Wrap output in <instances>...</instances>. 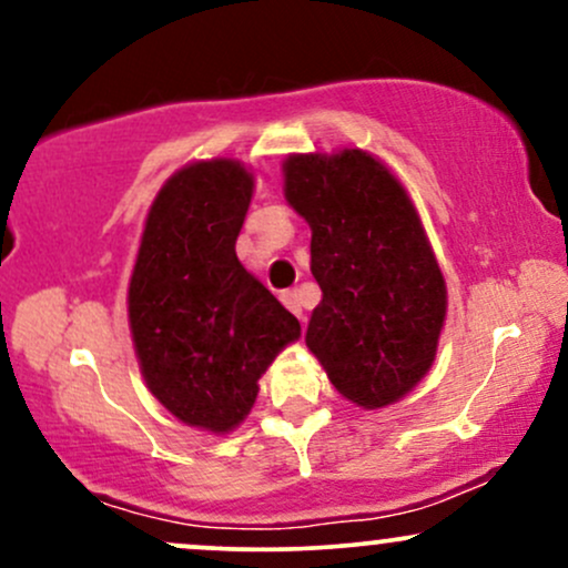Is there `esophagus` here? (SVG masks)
<instances>
[{"instance_id": "obj_1", "label": "esophagus", "mask_w": 568, "mask_h": 568, "mask_svg": "<svg viewBox=\"0 0 568 568\" xmlns=\"http://www.w3.org/2000/svg\"><path fill=\"white\" fill-rule=\"evenodd\" d=\"M280 302H283L298 321H304V312H302V298H298L296 291H283L280 293Z\"/></svg>"}]
</instances>
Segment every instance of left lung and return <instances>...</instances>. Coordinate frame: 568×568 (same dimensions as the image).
Segmentation results:
<instances>
[{
    "label": "left lung",
    "mask_w": 568,
    "mask_h": 568,
    "mask_svg": "<svg viewBox=\"0 0 568 568\" xmlns=\"http://www.w3.org/2000/svg\"><path fill=\"white\" fill-rule=\"evenodd\" d=\"M283 173L323 291L306 347L347 400L389 406L425 379L446 321V280L419 213L363 149L291 154Z\"/></svg>",
    "instance_id": "1"
}]
</instances>
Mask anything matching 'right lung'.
I'll return each mask as SVG.
<instances>
[{
    "label": "right lung",
    "mask_w": 568,
    "mask_h": 568,
    "mask_svg": "<svg viewBox=\"0 0 568 568\" xmlns=\"http://www.w3.org/2000/svg\"><path fill=\"white\" fill-rule=\"evenodd\" d=\"M253 197L237 160H200L165 181L149 207L128 288L146 387L175 419L230 433L258 379L302 325L240 264L234 243Z\"/></svg>",
    "instance_id": "right-lung-1"
}]
</instances>
